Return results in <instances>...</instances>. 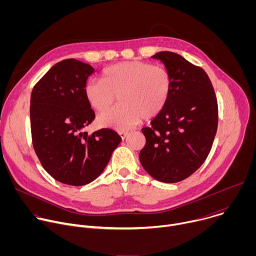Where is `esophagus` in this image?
I'll return each mask as SVG.
<instances>
[{"instance_id":"obj_1","label":"esophagus","mask_w":256,"mask_h":256,"mask_svg":"<svg viewBox=\"0 0 256 256\" xmlns=\"http://www.w3.org/2000/svg\"><path fill=\"white\" fill-rule=\"evenodd\" d=\"M120 138H122V140H124V138L128 136V132H120Z\"/></svg>"}]
</instances>
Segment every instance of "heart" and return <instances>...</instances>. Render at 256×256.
I'll list each match as a JSON object with an SVG mask.
<instances>
[{
	"label": "heart",
	"instance_id": "obj_1",
	"mask_svg": "<svg viewBox=\"0 0 256 256\" xmlns=\"http://www.w3.org/2000/svg\"><path fill=\"white\" fill-rule=\"evenodd\" d=\"M170 72L163 66L130 60L106 68L102 79L86 82L84 94L97 112L110 107L118 96L120 103L98 118L102 126L128 130L140 120L158 116L171 92Z\"/></svg>",
	"mask_w": 256,
	"mask_h": 256
}]
</instances>
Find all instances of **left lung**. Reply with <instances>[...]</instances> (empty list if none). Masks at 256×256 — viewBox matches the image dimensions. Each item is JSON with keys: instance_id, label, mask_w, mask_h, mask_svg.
I'll return each mask as SVG.
<instances>
[{"instance_id": "left-lung-1", "label": "left lung", "mask_w": 256, "mask_h": 256, "mask_svg": "<svg viewBox=\"0 0 256 256\" xmlns=\"http://www.w3.org/2000/svg\"><path fill=\"white\" fill-rule=\"evenodd\" d=\"M171 76V92L162 112L142 128L144 169L153 178L174 184L190 177L206 161L218 128V102L206 72L180 54L160 52Z\"/></svg>"}]
</instances>
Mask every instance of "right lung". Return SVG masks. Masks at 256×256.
<instances>
[{"instance_id": "add662e5", "label": "right lung", "mask_w": 256, "mask_h": 256, "mask_svg": "<svg viewBox=\"0 0 256 256\" xmlns=\"http://www.w3.org/2000/svg\"><path fill=\"white\" fill-rule=\"evenodd\" d=\"M94 68L75 58L52 66L33 87L30 124L34 151L46 171L62 184L81 186L95 180L122 138L110 128L83 132L95 118L85 94Z\"/></svg>"}]
</instances>
